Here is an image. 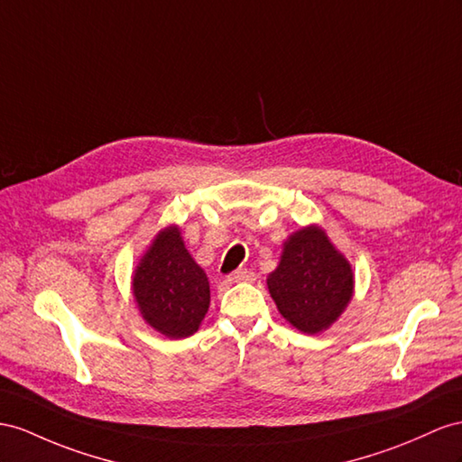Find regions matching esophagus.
<instances>
[{"mask_svg":"<svg viewBox=\"0 0 462 462\" xmlns=\"http://www.w3.org/2000/svg\"><path fill=\"white\" fill-rule=\"evenodd\" d=\"M228 279L234 282H250V281H255V273L252 269H236L234 273H230Z\"/></svg>","mask_w":462,"mask_h":462,"instance_id":"34e87169","label":"esophagus"}]
</instances>
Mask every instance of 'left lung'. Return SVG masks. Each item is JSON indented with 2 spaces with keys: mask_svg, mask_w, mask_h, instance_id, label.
<instances>
[{
  "mask_svg": "<svg viewBox=\"0 0 462 462\" xmlns=\"http://www.w3.org/2000/svg\"><path fill=\"white\" fill-rule=\"evenodd\" d=\"M267 287L289 324L318 334L349 304L353 273L322 230L302 228L282 245L281 263L267 277Z\"/></svg>",
  "mask_w": 462,
  "mask_h": 462,
  "instance_id": "1",
  "label": "left lung"
}]
</instances>
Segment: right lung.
Wrapping results in <instances>:
<instances>
[{"mask_svg": "<svg viewBox=\"0 0 462 462\" xmlns=\"http://www.w3.org/2000/svg\"><path fill=\"white\" fill-rule=\"evenodd\" d=\"M133 291L144 320L173 339L195 334L210 304L205 271L189 255L175 226L160 232L142 257Z\"/></svg>", "mask_w": 462, "mask_h": 462, "instance_id": "add662e5", "label": "right lung"}]
</instances>
